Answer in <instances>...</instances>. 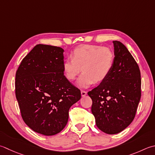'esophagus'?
Segmentation results:
<instances>
[{"mask_svg":"<svg viewBox=\"0 0 155 155\" xmlns=\"http://www.w3.org/2000/svg\"><path fill=\"white\" fill-rule=\"evenodd\" d=\"M81 96L82 97H84V96L87 95V92L84 91H81Z\"/></svg>","mask_w":155,"mask_h":155,"instance_id":"esophagus-1","label":"esophagus"}]
</instances>
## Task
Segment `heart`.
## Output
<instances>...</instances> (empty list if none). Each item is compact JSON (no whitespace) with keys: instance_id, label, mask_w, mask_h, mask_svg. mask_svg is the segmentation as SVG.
Here are the masks:
<instances>
[{"instance_id":"heart-1","label":"heart","mask_w":155,"mask_h":155,"mask_svg":"<svg viewBox=\"0 0 155 155\" xmlns=\"http://www.w3.org/2000/svg\"><path fill=\"white\" fill-rule=\"evenodd\" d=\"M71 58L66 59L62 68L65 77L74 81L78 73H83L77 81L81 88H87L107 78L113 67L114 54L110 48L99 45H84L72 51Z\"/></svg>"}]
</instances>
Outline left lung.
Instances as JSON below:
<instances>
[{"mask_svg": "<svg viewBox=\"0 0 155 155\" xmlns=\"http://www.w3.org/2000/svg\"><path fill=\"white\" fill-rule=\"evenodd\" d=\"M113 44L114 62L110 73L88 92L96 125L108 134H117L132 123L141 97L138 64L122 42L113 41Z\"/></svg>", "mask_w": 155, "mask_h": 155, "instance_id": "left-lung-1", "label": "left lung"}]
</instances>
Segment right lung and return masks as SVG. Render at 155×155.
I'll list each match as a JSON object with an SVG mask.
<instances>
[{"instance_id":"1","label":"right lung","mask_w":155,"mask_h":155,"mask_svg":"<svg viewBox=\"0 0 155 155\" xmlns=\"http://www.w3.org/2000/svg\"><path fill=\"white\" fill-rule=\"evenodd\" d=\"M64 50L38 44L24 58L15 76V95L21 116L33 131L52 136L64 128L70 107L81 91L64 75Z\"/></svg>"}]
</instances>
